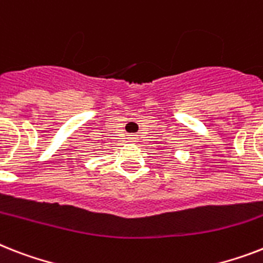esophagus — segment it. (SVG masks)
<instances>
[{
    "label": "esophagus",
    "instance_id": "esophagus-1",
    "mask_svg": "<svg viewBox=\"0 0 263 263\" xmlns=\"http://www.w3.org/2000/svg\"><path fill=\"white\" fill-rule=\"evenodd\" d=\"M131 139H132V140H135V139H136V138H131Z\"/></svg>",
    "mask_w": 263,
    "mask_h": 263
}]
</instances>
